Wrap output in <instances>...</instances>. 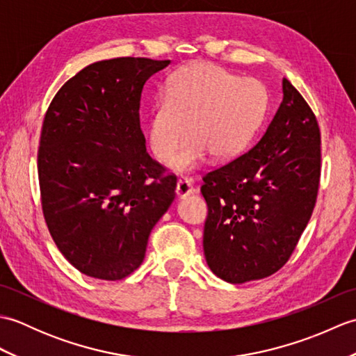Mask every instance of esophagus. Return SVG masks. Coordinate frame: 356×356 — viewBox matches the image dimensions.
Segmentation results:
<instances>
[{"label":"esophagus","mask_w":356,"mask_h":356,"mask_svg":"<svg viewBox=\"0 0 356 356\" xmlns=\"http://www.w3.org/2000/svg\"><path fill=\"white\" fill-rule=\"evenodd\" d=\"M193 191H194V188H193L191 180H188L186 177L179 179L177 186H176V194H177V197L184 199V197H186V195L193 194Z\"/></svg>","instance_id":"esophagus-1"}]
</instances>
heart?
<instances>
[{"instance_id":"obj_1","label":"heart","mask_w":356,"mask_h":356,"mask_svg":"<svg viewBox=\"0 0 356 356\" xmlns=\"http://www.w3.org/2000/svg\"><path fill=\"white\" fill-rule=\"evenodd\" d=\"M266 105V90L259 81L237 78L209 63L182 67L151 113L149 147L157 159L166 161L188 131L190 138L170 162L174 171L194 170L208 153L214 161H228L251 140Z\"/></svg>"}]
</instances>
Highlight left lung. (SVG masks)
<instances>
[{
  "mask_svg": "<svg viewBox=\"0 0 356 356\" xmlns=\"http://www.w3.org/2000/svg\"><path fill=\"white\" fill-rule=\"evenodd\" d=\"M320 143L314 111L284 78L283 101L261 139L203 176V252L217 277L246 283L289 260L318 194Z\"/></svg>",
  "mask_w": 356,
  "mask_h": 356,
  "instance_id": "8db88e82",
  "label": "left lung"
}]
</instances>
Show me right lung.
<instances>
[{
	"instance_id": "right-lung-1",
	"label": "right lung",
	"mask_w": 356,
	"mask_h": 356,
	"mask_svg": "<svg viewBox=\"0 0 356 356\" xmlns=\"http://www.w3.org/2000/svg\"><path fill=\"white\" fill-rule=\"evenodd\" d=\"M170 64L115 58L87 65L53 97L38 149L50 236L72 266L122 280L140 266L177 180L151 159L140 130L145 82Z\"/></svg>"
}]
</instances>
